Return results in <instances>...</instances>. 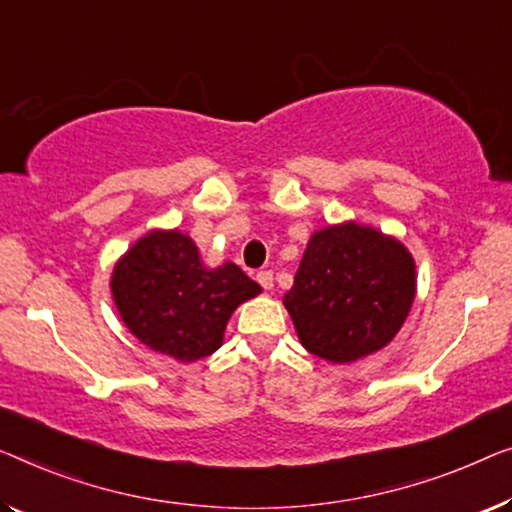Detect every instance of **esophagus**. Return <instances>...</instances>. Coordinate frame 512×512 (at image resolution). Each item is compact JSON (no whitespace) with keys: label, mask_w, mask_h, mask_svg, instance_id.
Masks as SVG:
<instances>
[{"label":"esophagus","mask_w":512,"mask_h":512,"mask_svg":"<svg viewBox=\"0 0 512 512\" xmlns=\"http://www.w3.org/2000/svg\"><path fill=\"white\" fill-rule=\"evenodd\" d=\"M257 282L264 289H273V273L271 271H259L257 273Z\"/></svg>","instance_id":"34e87169"}]
</instances>
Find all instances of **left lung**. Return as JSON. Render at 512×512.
I'll return each mask as SVG.
<instances>
[{
	"label": "left lung",
	"instance_id": "obj_1",
	"mask_svg": "<svg viewBox=\"0 0 512 512\" xmlns=\"http://www.w3.org/2000/svg\"><path fill=\"white\" fill-rule=\"evenodd\" d=\"M416 296V264L393 236L358 223L310 236L285 308L301 345L354 363L395 338Z\"/></svg>",
	"mask_w": 512,
	"mask_h": 512
}]
</instances>
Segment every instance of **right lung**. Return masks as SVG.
<instances>
[{
    "label": "right lung",
    "mask_w": 512,
    "mask_h": 512,
    "mask_svg": "<svg viewBox=\"0 0 512 512\" xmlns=\"http://www.w3.org/2000/svg\"><path fill=\"white\" fill-rule=\"evenodd\" d=\"M121 319L154 352L197 361L223 345L227 319L262 287L239 266L202 264L193 239L179 230L144 234L112 271Z\"/></svg>",
    "instance_id": "right-lung-1"
}]
</instances>
